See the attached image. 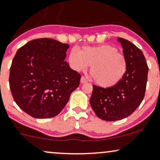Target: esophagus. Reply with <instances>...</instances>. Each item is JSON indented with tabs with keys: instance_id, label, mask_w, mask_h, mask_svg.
<instances>
[{
	"instance_id": "obj_1",
	"label": "esophagus",
	"mask_w": 160,
	"mask_h": 160,
	"mask_svg": "<svg viewBox=\"0 0 160 160\" xmlns=\"http://www.w3.org/2000/svg\"><path fill=\"white\" fill-rule=\"evenodd\" d=\"M88 81H87V80L86 78H84V77H82L81 79H80V82L81 83H86V82H87Z\"/></svg>"
}]
</instances>
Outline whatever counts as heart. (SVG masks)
Instances as JSON below:
<instances>
[{"mask_svg":"<svg viewBox=\"0 0 160 160\" xmlns=\"http://www.w3.org/2000/svg\"><path fill=\"white\" fill-rule=\"evenodd\" d=\"M70 67L77 72L86 70L90 66L93 80L102 87L117 85L125 76L128 68L125 57L114 46L103 44L82 46L79 51L72 48L68 56Z\"/></svg>","mask_w":160,"mask_h":160,"instance_id":"1","label":"heart"}]
</instances>
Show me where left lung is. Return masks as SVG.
<instances>
[{"label":"left lung","mask_w":160,"mask_h":160,"mask_svg":"<svg viewBox=\"0 0 160 160\" xmlns=\"http://www.w3.org/2000/svg\"><path fill=\"white\" fill-rule=\"evenodd\" d=\"M128 63L123 78L114 86L102 88L93 85L91 106L99 118L106 121L120 120L130 116L145 97L148 67L143 53L134 44L118 38Z\"/></svg>","instance_id":"1"}]
</instances>
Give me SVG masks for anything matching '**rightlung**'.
<instances>
[{"label":"right lung","mask_w":160,"mask_h":160,"mask_svg":"<svg viewBox=\"0 0 160 160\" xmlns=\"http://www.w3.org/2000/svg\"><path fill=\"white\" fill-rule=\"evenodd\" d=\"M67 43L51 38L32 40L14 57L9 87L16 104L35 118L57 116L80 84L81 75L65 58Z\"/></svg>","instance_id":"right-lung-1"}]
</instances>
